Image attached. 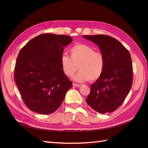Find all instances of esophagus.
Returning a JSON list of instances; mask_svg holds the SVG:
<instances>
[{
	"instance_id": "1",
	"label": "esophagus",
	"mask_w": 148,
	"mask_h": 148,
	"mask_svg": "<svg viewBox=\"0 0 148 148\" xmlns=\"http://www.w3.org/2000/svg\"><path fill=\"white\" fill-rule=\"evenodd\" d=\"M73 84V86H75V87H77V88H78V87H79L81 85H80V84H77V83H73V84Z\"/></svg>"
}]
</instances>
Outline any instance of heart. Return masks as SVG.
I'll return each instance as SVG.
<instances>
[{
	"instance_id": "1",
	"label": "heart",
	"mask_w": 148,
	"mask_h": 148,
	"mask_svg": "<svg viewBox=\"0 0 148 148\" xmlns=\"http://www.w3.org/2000/svg\"><path fill=\"white\" fill-rule=\"evenodd\" d=\"M69 51L71 56L62 55L60 57L61 67L65 76H72L78 66L79 72L74 76V80L95 81L101 77L105 68V59L101 53L84 44H77Z\"/></svg>"
}]
</instances>
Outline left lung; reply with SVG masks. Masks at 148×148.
Here are the masks:
<instances>
[{
	"label": "left lung",
	"mask_w": 148,
	"mask_h": 148,
	"mask_svg": "<svg viewBox=\"0 0 148 148\" xmlns=\"http://www.w3.org/2000/svg\"><path fill=\"white\" fill-rule=\"evenodd\" d=\"M83 36L99 46L105 59L103 74L90 86L86 102L101 114L112 112L124 102L132 85L130 54L120 42L111 36Z\"/></svg>",
	"instance_id": "left-lung-1"
}]
</instances>
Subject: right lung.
Segmentation results:
<instances>
[{
    "label": "right lung",
    "instance_id": "1",
    "mask_svg": "<svg viewBox=\"0 0 148 148\" xmlns=\"http://www.w3.org/2000/svg\"><path fill=\"white\" fill-rule=\"evenodd\" d=\"M72 41L65 35L44 34L20 50L14 69V81L25 104L39 114L54 112L61 106L72 82L62 71L64 48Z\"/></svg>",
    "mask_w": 148,
    "mask_h": 148
}]
</instances>
